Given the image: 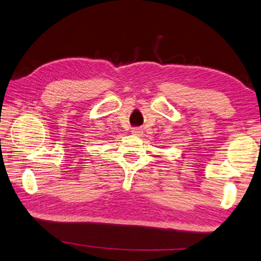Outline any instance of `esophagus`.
I'll use <instances>...</instances> for the list:
<instances>
[{"instance_id": "1", "label": "esophagus", "mask_w": 261, "mask_h": 261, "mask_svg": "<svg viewBox=\"0 0 261 261\" xmlns=\"http://www.w3.org/2000/svg\"><path fill=\"white\" fill-rule=\"evenodd\" d=\"M132 134H135V135H140V134H141V131H140V129H132Z\"/></svg>"}]
</instances>
